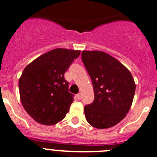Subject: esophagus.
<instances>
[{
	"label": "esophagus",
	"instance_id": "obj_1",
	"mask_svg": "<svg viewBox=\"0 0 157 157\" xmlns=\"http://www.w3.org/2000/svg\"><path fill=\"white\" fill-rule=\"evenodd\" d=\"M80 97H81V96H80V94H77V100H80Z\"/></svg>",
	"mask_w": 157,
	"mask_h": 157
}]
</instances>
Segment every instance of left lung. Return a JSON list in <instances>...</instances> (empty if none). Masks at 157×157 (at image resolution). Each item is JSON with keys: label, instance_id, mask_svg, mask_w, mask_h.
<instances>
[{"label": "left lung", "instance_id": "obj_1", "mask_svg": "<svg viewBox=\"0 0 157 157\" xmlns=\"http://www.w3.org/2000/svg\"><path fill=\"white\" fill-rule=\"evenodd\" d=\"M82 60L92 80L94 100L84 106L86 120L97 129L112 127L128 113L136 84L131 73L109 54L82 51Z\"/></svg>", "mask_w": 157, "mask_h": 157}]
</instances>
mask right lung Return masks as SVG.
I'll use <instances>...</instances> for the list:
<instances>
[{
	"instance_id": "add662e5",
	"label": "right lung",
	"mask_w": 157,
	"mask_h": 157,
	"mask_svg": "<svg viewBox=\"0 0 157 157\" xmlns=\"http://www.w3.org/2000/svg\"><path fill=\"white\" fill-rule=\"evenodd\" d=\"M80 51L57 48L29 63L19 79L21 101L36 122L54 125L67 113L74 95L64 74Z\"/></svg>"
}]
</instances>
